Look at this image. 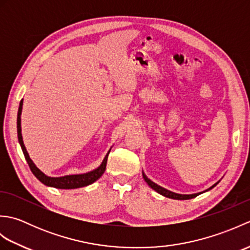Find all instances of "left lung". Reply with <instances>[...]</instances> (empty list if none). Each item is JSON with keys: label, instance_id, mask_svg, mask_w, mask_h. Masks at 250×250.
<instances>
[{"label": "left lung", "instance_id": "1", "mask_svg": "<svg viewBox=\"0 0 250 250\" xmlns=\"http://www.w3.org/2000/svg\"><path fill=\"white\" fill-rule=\"evenodd\" d=\"M143 177H144L145 182L148 184V186H149L150 188H152L153 190H156L158 193H160L164 196H167V198H171V199H175V200H189V199H192V198H195V196H198L200 193H195V194H177V193H174V192H171V191H168L167 189H164L162 187H160V186H158L157 184L152 183L151 180L149 178H147L146 175L143 173ZM217 184H215L213 187H215ZM213 187H210L209 189H211Z\"/></svg>", "mask_w": 250, "mask_h": 250}]
</instances>
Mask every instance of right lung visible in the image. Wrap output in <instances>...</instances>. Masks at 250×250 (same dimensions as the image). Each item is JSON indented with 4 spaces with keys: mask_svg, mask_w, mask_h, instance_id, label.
I'll return each instance as SVG.
<instances>
[{
    "mask_svg": "<svg viewBox=\"0 0 250 250\" xmlns=\"http://www.w3.org/2000/svg\"><path fill=\"white\" fill-rule=\"evenodd\" d=\"M21 110H22V100L20 101L19 104V109H18V116H17V133H18V140L20 143L21 149L23 151V155L26 162H28L31 172L34 174V176L40 180L41 183H43L46 186H49V187H54L58 189H75V188H81L84 187V186H88L90 184L94 183L95 180L99 179L101 176H102L103 173L105 172L106 168V162H107V157L108 153L106 155L104 158V160L102 164L95 168L94 171L89 172L86 174H81V175H67V176H63V177H49L46 176V175L41 172L39 168L35 167V164L33 161L31 160L28 151H26L23 141H22V135H21V119H20V115H21Z\"/></svg>",
    "mask_w": 250,
    "mask_h": 250,
    "instance_id": "1",
    "label": "right lung"
}]
</instances>
